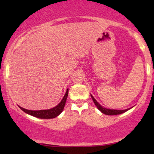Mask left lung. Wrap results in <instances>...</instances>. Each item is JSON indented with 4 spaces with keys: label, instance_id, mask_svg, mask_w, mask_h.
<instances>
[{
    "label": "left lung",
    "instance_id": "1",
    "mask_svg": "<svg viewBox=\"0 0 154 154\" xmlns=\"http://www.w3.org/2000/svg\"><path fill=\"white\" fill-rule=\"evenodd\" d=\"M91 97H92V99H93V102H94V103L95 104V106H96L97 108H98V109H99V110L101 111L103 114H106V115H117V114H122V113L129 110V109H125V110H114V109H106V108L101 106H100V104L98 103L96 100H95V98L93 97V95H91Z\"/></svg>",
    "mask_w": 154,
    "mask_h": 154
}]
</instances>
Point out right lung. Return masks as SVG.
I'll use <instances>...</instances> for the list:
<instances>
[{
	"label": "right lung",
	"instance_id": "right-lung-1",
	"mask_svg": "<svg viewBox=\"0 0 154 154\" xmlns=\"http://www.w3.org/2000/svg\"><path fill=\"white\" fill-rule=\"evenodd\" d=\"M68 92L69 90L67 89L66 92V94L63 96V99L61 100V103L58 104L56 106L51 109H48V110H40V111H31V110H27V109H23V108L19 106L21 109L23 111L26 113V114H29L35 117L40 118V119H53V118L56 117L57 116H59L62 111L63 110V108H64L65 103H66V100L68 96Z\"/></svg>",
	"mask_w": 154,
	"mask_h": 154
}]
</instances>
